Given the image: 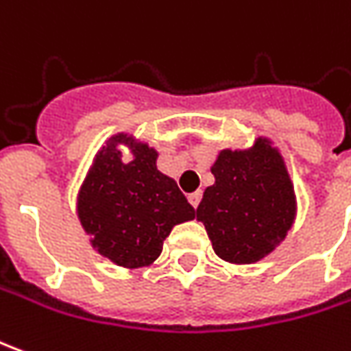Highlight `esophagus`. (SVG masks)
<instances>
[{"mask_svg": "<svg viewBox=\"0 0 351 351\" xmlns=\"http://www.w3.org/2000/svg\"><path fill=\"white\" fill-rule=\"evenodd\" d=\"M199 199H202V192H194V194L188 195V202L194 209H197V206H199Z\"/></svg>", "mask_w": 351, "mask_h": 351, "instance_id": "obj_1", "label": "esophagus"}]
</instances>
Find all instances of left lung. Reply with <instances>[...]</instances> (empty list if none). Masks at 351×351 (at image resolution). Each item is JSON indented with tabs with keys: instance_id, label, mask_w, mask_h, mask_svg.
<instances>
[{
	"instance_id": "1",
	"label": "left lung",
	"mask_w": 351,
	"mask_h": 351,
	"mask_svg": "<svg viewBox=\"0 0 351 351\" xmlns=\"http://www.w3.org/2000/svg\"><path fill=\"white\" fill-rule=\"evenodd\" d=\"M197 206L215 254L230 263H254L285 240L295 211L294 190L280 156L259 140L250 152L225 149L211 169Z\"/></svg>"
}]
</instances>
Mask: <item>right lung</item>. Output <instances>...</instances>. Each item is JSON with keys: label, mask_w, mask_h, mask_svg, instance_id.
Instances as JSON below:
<instances>
[{"label": "right lung", "mask_w": 351, "mask_h": 351, "mask_svg": "<svg viewBox=\"0 0 351 351\" xmlns=\"http://www.w3.org/2000/svg\"><path fill=\"white\" fill-rule=\"evenodd\" d=\"M117 142L123 136L95 156L78 194V217L101 256L134 269L154 263L173 226L195 211L175 180L157 171L154 149L136 145L134 159L123 163Z\"/></svg>", "instance_id": "1"}]
</instances>
